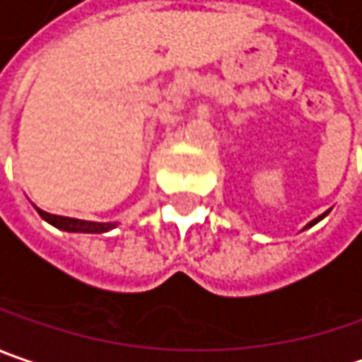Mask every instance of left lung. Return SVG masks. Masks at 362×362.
<instances>
[{
	"label": "left lung",
	"mask_w": 362,
	"mask_h": 362,
	"mask_svg": "<svg viewBox=\"0 0 362 362\" xmlns=\"http://www.w3.org/2000/svg\"><path fill=\"white\" fill-rule=\"evenodd\" d=\"M326 214H328V211L322 212V214H320V216H316V218H314V221H310V223H308V225H306V227H304V228L314 227V225H316V223H320V221H322V218H324V216H326Z\"/></svg>",
	"instance_id": "8db88e82"
}]
</instances>
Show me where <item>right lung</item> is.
Here are the masks:
<instances>
[{
    "label": "right lung",
    "instance_id": "add662e5",
    "mask_svg": "<svg viewBox=\"0 0 362 362\" xmlns=\"http://www.w3.org/2000/svg\"><path fill=\"white\" fill-rule=\"evenodd\" d=\"M38 214L50 223L52 227L60 228V230H66V233H107L111 228H115L119 223H97V221H81V218H71V216H58V214H50V212L42 211L38 206H34Z\"/></svg>",
    "mask_w": 362,
    "mask_h": 362
}]
</instances>
